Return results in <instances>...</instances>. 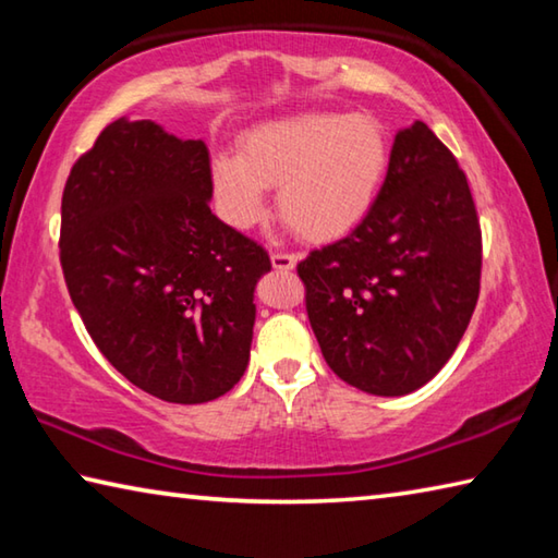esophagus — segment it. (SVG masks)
Masks as SVG:
<instances>
[{"label": "esophagus", "instance_id": "esophagus-1", "mask_svg": "<svg viewBox=\"0 0 558 558\" xmlns=\"http://www.w3.org/2000/svg\"><path fill=\"white\" fill-rule=\"evenodd\" d=\"M298 256H292V253H270V263L276 270H292L298 266Z\"/></svg>", "mask_w": 558, "mask_h": 558}]
</instances>
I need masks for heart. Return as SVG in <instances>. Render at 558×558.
Masks as SVG:
<instances>
[{
    "label": "heart",
    "instance_id": "b5f03b06",
    "mask_svg": "<svg viewBox=\"0 0 558 558\" xmlns=\"http://www.w3.org/2000/svg\"><path fill=\"white\" fill-rule=\"evenodd\" d=\"M391 145L372 116L300 112L251 128L239 155L211 157L216 206L233 229H251L268 211L278 186V211L302 239L329 243L354 231L372 211L389 172Z\"/></svg>",
    "mask_w": 558,
    "mask_h": 558
}]
</instances>
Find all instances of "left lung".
Wrapping results in <instances>:
<instances>
[{
  "mask_svg": "<svg viewBox=\"0 0 558 558\" xmlns=\"http://www.w3.org/2000/svg\"><path fill=\"white\" fill-rule=\"evenodd\" d=\"M483 268L475 202L426 122L396 132L389 172L356 229L298 266L307 317L339 379L374 396L428 384L475 313Z\"/></svg>",
  "mask_w": 558,
  "mask_h": 558,
  "instance_id": "left-lung-1",
  "label": "left lung"
}]
</instances>
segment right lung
Listing matches in <instances>:
<instances>
[{"label":"right lung","instance_id":"right-lung-1","mask_svg":"<svg viewBox=\"0 0 558 558\" xmlns=\"http://www.w3.org/2000/svg\"><path fill=\"white\" fill-rule=\"evenodd\" d=\"M209 167L202 140L120 118L73 165L61 202L63 278L93 342L137 389L184 405L241 381L270 270L211 214Z\"/></svg>","mask_w":558,"mask_h":558}]
</instances>
